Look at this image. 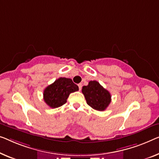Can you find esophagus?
Listing matches in <instances>:
<instances>
[{
    "mask_svg": "<svg viewBox=\"0 0 159 159\" xmlns=\"http://www.w3.org/2000/svg\"><path fill=\"white\" fill-rule=\"evenodd\" d=\"M78 86H79V90H80H80H81V89H82V84H79V85H78Z\"/></svg>",
    "mask_w": 159,
    "mask_h": 159,
    "instance_id": "34e87169",
    "label": "esophagus"
}]
</instances>
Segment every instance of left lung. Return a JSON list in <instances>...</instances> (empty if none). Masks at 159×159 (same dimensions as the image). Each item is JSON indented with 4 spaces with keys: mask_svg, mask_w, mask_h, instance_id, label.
I'll use <instances>...</instances> for the list:
<instances>
[{
    "mask_svg": "<svg viewBox=\"0 0 159 159\" xmlns=\"http://www.w3.org/2000/svg\"><path fill=\"white\" fill-rule=\"evenodd\" d=\"M82 93L88 105L95 110L99 111L106 110L111 101L109 91L104 89L96 80H91L88 86H83Z\"/></svg>",
    "mask_w": 159,
    "mask_h": 159,
    "instance_id": "obj_1",
    "label": "left lung"
}]
</instances>
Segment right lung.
<instances>
[{
    "instance_id": "obj_1",
    "label": "right lung",
    "mask_w": 159,
    "mask_h": 159,
    "mask_svg": "<svg viewBox=\"0 0 159 159\" xmlns=\"http://www.w3.org/2000/svg\"><path fill=\"white\" fill-rule=\"evenodd\" d=\"M79 91V86L70 79L59 78L43 91V100L52 108L60 107L67 101L70 93Z\"/></svg>"
}]
</instances>
